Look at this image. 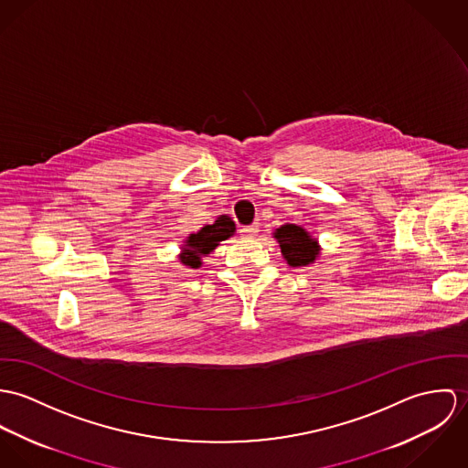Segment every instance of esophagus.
Segmentation results:
<instances>
[{
  "instance_id": "34e87169",
  "label": "esophagus",
  "mask_w": 468,
  "mask_h": 468,
  "mask_svg": "<svg viewBox=\"0 0 468 468\" xmlns=\"http://www.w3.org/2000/svg\"><path fill=\"white\" fill-rule=\"evenodd\" d=\"M240 233L246 235V237H255V235L259 233V224L255 222V224H251V226H244V228L240 229Z\"/></svg>"
}]
</instances>
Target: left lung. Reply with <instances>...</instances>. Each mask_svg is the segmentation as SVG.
Instances as JSON below:
<instances>
[{
	"label": "left lung",
	"mask_w": 468,
	"mask_h": 468,
	"mask_svg": "<svg viewBox=\"0 0 468 468\" xmlns=\"http://www.w3.org/2000/svg\"><path fill=\"white\" fill-rule=\"evenodd\" d=\"M272 237L280 244L282 255L291 267H309L321 255L317 239L302 226L283 224L272 231Z\"/></svg>",
	"instance_id": "1"
}]
</instances>
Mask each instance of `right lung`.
I'll return each mask as SVG.
<instances>
[{
  "mask_svg": "<svg viewBox=\"0 0 468 468\" xmlns=\"http://www.w3.org/2000/svg\"><path fill=\"white\" fill-rule=\"evenodd\" d=\"M235 222L228 215L217 217L213 224L201 228L197 233H192L183 240L181 253L177 255L179 261L188 269H199L203 265V257L209 253L229 237L235 235Z\"/></svg>",
  "mask_w": 468,
  "mask_h": 468,
  "instance_id": "right-lung-1",
  "label": "right lung"
}]
</instances>
